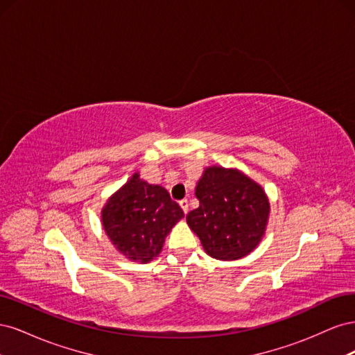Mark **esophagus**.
I'll return each mask as SVG.
<instances>
[{"mask_svg": "<svg viewBox=\"0 0 355 355\" xmlns=\"http://www.w3.org/2000/svg\"><path fill=\"white\" fill-rule=\"evenodd\" d=\"M179 206L182 207V210H184V213H185V214L188 213V207H189L188 200H182V201H179Z\"/></svg>", "mask_w": 355, "mask_h": 355, "instance_id": "34e87169", "label": "esophagus"}]
</instances>
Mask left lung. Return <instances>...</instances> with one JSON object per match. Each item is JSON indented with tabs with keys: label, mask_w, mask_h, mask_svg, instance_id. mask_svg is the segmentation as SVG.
I'll use <instances>...</instances> for the list:
<instances>
[{
	"label": "left lung",
	"mask_w": 355,
	"mask_h": 355,
	"mask_svg": "<svg viewBox=\"0 0 355 355\" xmlns=\"http://www.w3.org/2000/svg\"><path fill=\"white\" fill-rule=\"evenodd\" d=\"M198 209L187 214L189 228L214 259L237 261L261 243L270 201L259 184L237 168L211 166L196 187Z\"/></svg>",
	"instance_id": "obj_1"
}]
</instances>
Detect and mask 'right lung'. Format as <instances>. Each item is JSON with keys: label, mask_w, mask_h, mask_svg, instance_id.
<instances>
[{"label": "right lung", "mask_w": 355, "mask_h": 355, "mask_svg": "<svg viewBox=\"0 0 355 355\" xmlns=\"http://www.w3.org/2000/svg\"><path fill=\"white\" fill-rule=\"evenodd\" d=\"M184 218L179 204L159 185L135 173L106 201L102 225L115 249L133 262L148 263L163 249L171 228Z\"/></svg>", "instance_id": "right-lung-1"}]
</instances>
